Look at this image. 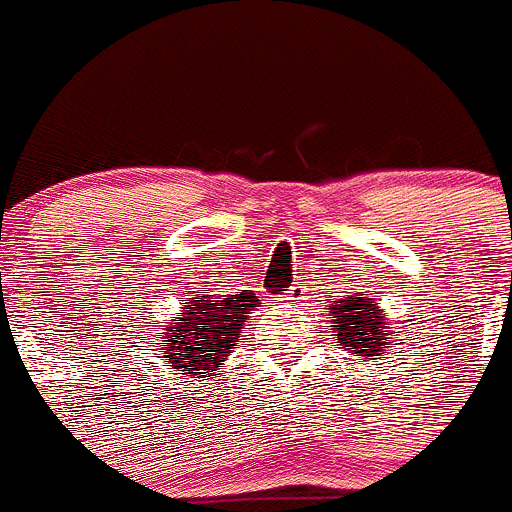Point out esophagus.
Here are the masks:
<instances>
[{
  "instance_id": "34e87169",
  "label": "esophagus",
  "mask_w": 512,
  "mask_h": 512,
  "mask_svg": "<svg viewBox=\"0 0 512 512\" xmlns=\"http://www.w3.org/2000/svg\"><path fill=\"white\" fill-rule=\"evenodd\" d=\"M294 299H302V287L299 285H292L287 289V294H282V302H294Z\"/></svg>"
}]
</instances>
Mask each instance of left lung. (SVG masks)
Here are the masks:
<instances>
[{
    "label": "left lung",
    "instance_id": "8db88e82",
    "mask_svg": "<svg viewBox=\"0 0 512 512\" xmlns=\"http://www.w3.org/2000/svg\"><path fill=\"white\" fill-rule=\"evenodd\" d=\"M329 309L334 314L332 327H337L334 337L342 344V349H349L354 356H376V359L386 352V344H389L386 322L371 299L347 297Z\"/></svg>",
    "mask_w": 512,
    "mask_h": 512
}]
</instances>
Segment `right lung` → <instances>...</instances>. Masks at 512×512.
Returning <instances> with one entry per match:
<instances>
[{"label":"right lung","mask_w":512,"mask_h":512,"mask_svg":"<svg viewBox=\"0 0 512 512\" xmlns=\"http://www.w3.org/2000/svg\"><path fill=\"white\" fill-rule=\"evenodd\" d=\"M180 304L183 312L158 334V359L163 366L198 379L218 369L220 361L232 354L242 322L260 299L252 289H242L237 294H185Z\"/></svg>","instance_id":"1"}]
</instances>
